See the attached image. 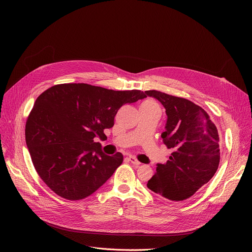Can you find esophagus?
<instances>
[{
	"instance_id": "obj_1",
	"label": "esophagus",
	"mask_w": 252,
	"mask_h": 252,
	"mask_svg": "<svg viewBox=\"0 0 252 252\" xmlns=\"http://www.w3.org/2000/svg\"><path fill=\"white\" fill-rule=\"evenodd\" d=\"M128 160H129L131 163H133V164L137 165V166L141 164V162L137 159V158H136L135 156H131V155H129V156H128Z\"/></svg>"
}]
</instances>
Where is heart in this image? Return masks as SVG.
Wrapping results in <instances>:
<instances>
[{"label":"heart","instance_id":"1","mask_svg":"<svg viewBox=\"0 0 252 252\" xmlns=\"http://www.w3.org/2000/svg\"><path fill=\"white\" fill-rule=\"evenodd\" d=\"M143 105L151 106V105H156V103H155L154 101H152V100H145V101H143V102L141 103V105H140V106H143Z\"/></svg>","mask_w":252,"mask_h":252}]
</instances>
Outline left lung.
<instances>
[{
	"instance_id": "obj_1",
	"label": "left lung",
	"mask_w": 252,
	"mask_h": 252,
	"mask_svg": "<svg viewBox=\"0 0 252 252\" xmlns=\"http://www.w3.org/2000/svg\"><path fill=\"white\" fill-rule=\"evenodd\" d=\"M165 108L167 121L161 134L171 154L165 164H157L147 187L167 199L191 197L216 174L220 163V137L215 124L200 106L185 98L150 90Z\"/></svg>"
}]
</instances>
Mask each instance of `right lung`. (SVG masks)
Segmentation results:
<instances>
[{
	"label": "right lung",
	"instance_id": "right-lung-1",
	"mask_svg": "<svg viewBox=\"0 0 252 252\" xmlns=\"http://www.w3.org/2000/svg\"><path fill=\"white\" fill-rule=\"evenodd\" d=\"M140 90L113 91L88 84L55 85L37 97L25 125L32 164L47 186L67 200L98 190L123 163L122 153L101 150L96 138L125 104L143 99Z\"/></svg>",
	"mask_w": 252,
	"mask_h": 252
}]
</instances>
